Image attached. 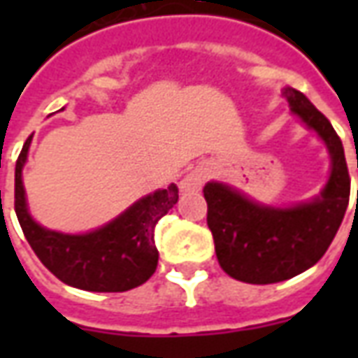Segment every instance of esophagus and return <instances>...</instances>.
Masks as SVG:
<instances>
[{"instance_id":"1","label":"esophagus","mask_w":358,"mask_h":358,"mask_svg":"<svg viewBox=\"0 0 358 358\" xmlns=\"http://www.w3.org/2000/svg\"><path fill=\"white\" fill-rule=\"evenodd\" d=\"M210 169L209 166H197L194 171L187 174L186 178L180 182L182 192H195V189H201L203 184L209 180Z\"/></svg>"}]
</instances>
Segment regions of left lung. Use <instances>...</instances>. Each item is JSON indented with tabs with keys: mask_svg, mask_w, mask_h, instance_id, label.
I'll list each match as a JSON object with an SVG mask.
<instances>
[{
	"mask_svg": "<svg viewBox=\"0 0 358 358\" xmlns=\"http://www.w3.org/2000/svg\"><path fill=\"white\" fill-rule=\"evenodd\" d=\"M282 94L293 115L326 143L331 172L316 199L289 209L253 203L218 182L203 187L218 264L228 276L245 284H276L318 263L336 238L349 205L351 178L343 143L334 126L295 88H284Z\"/></svg>",
	"mask_w": 358,
	"mask_h": 358,
	"instance_id": "obj_1",
	"label": "left lung"
}]
</instances>
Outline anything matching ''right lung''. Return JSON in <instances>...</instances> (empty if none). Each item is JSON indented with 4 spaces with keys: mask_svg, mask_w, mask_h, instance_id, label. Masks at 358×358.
Instances as JSON below:
<instances>
[{
    "mask_svg": "<svg viewBox=\"0 0 358 358\" xmlns=\"http://www.w3.org/2000/svg\"><path fill=\"white\" fill-rule=\"evenodd\" d=\"M30 140L32 136L24 141L15 166V213L43 266L66 285L86 292H128L145 284L159 263L155 226L178 201L176 184L141 197L94 232L71 236L45 230L30 217L22 186Z\"/></svg>",
    "mask_w": 358,
    "mask_h": 358,
    "instance_id": "add662e5",
    "label": "right lung"
}]
</instances>
